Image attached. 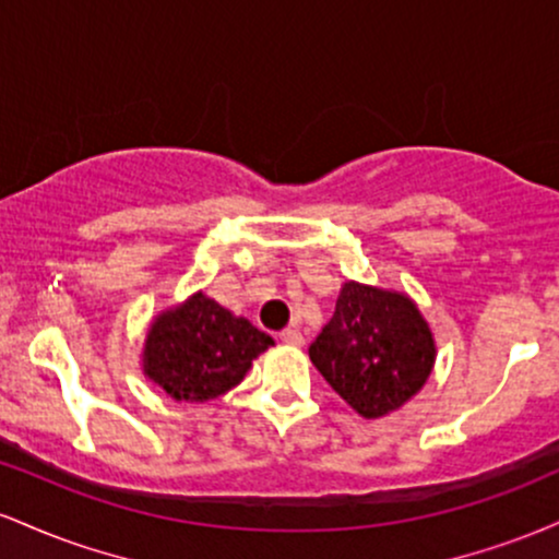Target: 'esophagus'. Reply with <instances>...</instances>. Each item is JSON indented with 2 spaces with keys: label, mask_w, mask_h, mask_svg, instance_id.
I'll list each match as a JSON object with an SVG mask.
<instances>
[{
  "label": "esophagus",
  "mask_w": 559,
  "mask_h": 559,
  "mask_svg": "<svg viewBox=\"0 0 559 559\" xmlns=\"http://www.w3.org/2000/svg\"><path fill=\"white\" fill-rule=\"evenodd\" d=\"M278 338H281V342H284V344H288V346H301V344H305V336H301L299 329H286V331H281Z\"/></svg>",
  "instance_id": "esophagus-1"
}]
</instances>
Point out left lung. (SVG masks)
<instances>
[{
	"label": "left lung",
	"mask_w": 559,
	"mask_h": 559,
	"mask_svg": "<svg viewBox=\"0 0 559 559\" xmlns=\"http://www.w3.org/2000/svg\"><path fill=\"white\" fill-rule=\"evenodd\" d=\"M310 360L342 400L373 420L413 400L431 376L436 342L402 292L346 281Z\"/></svg>",
	"instance_id": "left-lung-1"
}]
</instances>
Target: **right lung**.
I'll use <instances>...</instances> for the list:
<instances>
[{"label":"right lung","mask_w":559,"mask_h":559,"mask_svg":"<svg viewBox=\"0 0 559 559\" xmlns=\"http://www.w3.org/2000/svg\"><path fill=\"white\" fill-rule=\"evenodd\" d=\"M267 346V333L197 292L152 320L144 376L176 402H207L241 383Z\"/></svg>","instance_id":"right-lung-1"}]
</instances>
